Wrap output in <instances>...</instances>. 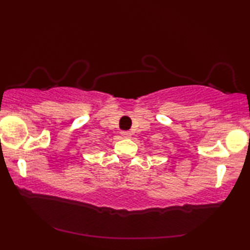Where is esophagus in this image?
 Here are the masks:
<instances>
[{
  "instance_id": "obj_1",
  "label": "esophagus",
  "mask_w": 250,
  "mask_h": 250,
  "mask_svg": "<svg viewBox=\"0 0 250 250\" xmlns=\"http://www.w3.org/2000/svg\"><path fill=\"white\" fill-rule=\"evenodd\" d=\"M121 135L123 136V138H125V139L131 138V133H129L128 131H123V132H121Z\"/></svg>"
}]
</instances>
